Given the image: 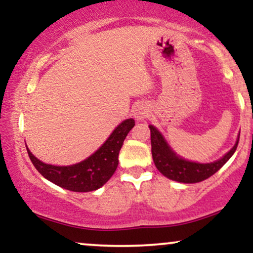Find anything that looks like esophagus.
I'll use <instances>...</instances> for the list:
<instances>
[{
    "label": "esophagus",
    "instance_id": "34e87169",
    "mask_svg": "<svg viewBox=\"0 0 253 253\" xmlns=\"http://www.w3.org/2000/svg\"><path fill=\"white\" fill-rule=\"evenodd\" d=\"M147 112H149L147 107L143 103H139L136 104L135 108L133 109V115H134L136 120H143V119L147 117Z\"/></svg>",
    "mask_w": 253,
    "mask_h": 253
}]
</instances>
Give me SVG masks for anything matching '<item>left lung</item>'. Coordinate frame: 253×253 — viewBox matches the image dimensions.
Here are the masks:
<instances>
[{
	"mask_svg": "<svg viewBox=\"0 0 253 253\" xmlns=\"http://www.w3.org/2000/svg\"><path fill=\"white\" fill-rule=\"evenodd\" d=\"M150 129L151 151H152V158L156 168L168 178L182 183H197L210 178L217 170L221 169L226 162L233 156L239 143V138H238L236 145L219 161L214 163L200 164L179 158L170 149L169 145L164 140L163 135L155 127L150 126Z\"/></svg>",
	"mask_w": 253,
	"mask_h": 253,
	"instance_id": "1",
	"label": "left lung"
}]
</instances>
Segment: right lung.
<instances>
[{
  "label": "right lung",
  "mask_w": 253,
  "mask_h": 253,
  "mask_svg": "<svg viewBox=\"0 0 253 253\" xmlns=\"http://www.w3.org/2000/svg\"><path fill=\"white\" fill-rule=\"evenodd\" d=\"M133 119H127L121 123L94 155L81 163L70 167H56L45 164L36 158L27 149L28 156L36 169L46 179L59 187L77 193L96 190L106 184L119 164V152L125 138L134 126ZM27 147V146H26Z\"/></svg>",
  "instance_id": "right-lung-1"
}]
</instances>
